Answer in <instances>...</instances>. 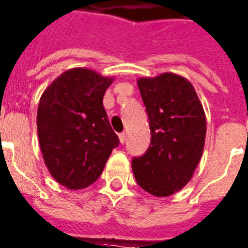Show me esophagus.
<instances>
[{"label":"esophagus","instance_id":"1","mask_svg":"<svg viewBox=\"0 0 248 248\" xmlns=\"http://www.w3.org/2000/svg\"><path fill=\"white\" fill-rule=\"evenodd\" d=\"M118 139H120L121 144H124V140H126V134H124V132H121V134L118 135Z\"/></svg>","mask_w":248,"mask_h":248}]
</instances>
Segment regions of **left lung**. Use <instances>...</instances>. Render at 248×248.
<instances>
[{"mask_svg":"<svg viewBox=\"0 0 248 248\" xmlns=\"http://www.w3.org/2000/svg\"><path fill=\"white\" fill-rule=\"evenodd\" d=\"M146 107L152 141L146 153L132 159L142 190L158 197L178 192L192 178L204 150L206 118L195 88L172 72L138 80Z\"/></svg>","mask_w":248,"mask_h":248,"instance_id":"8db88e82","label":"left lung"}]
</instances>
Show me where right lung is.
<instances>
[{
	"label": "right lung",
	"instance_id": "1",
	"mask_svg": "<svg viewBox=\"0 0 248 248\" xmlns=\"http://www.w3.org/2000/svg\"><path fill=\"white\" fill-rule=\"evenodd\" d=\"M113 78L89 68L67 70L40 96L37 128L51 176L70 190L90 186L120 144L103 107Z\"/></svg>",
	"mask_w": 248,
	"mask_h": 248
}]
</instances>
